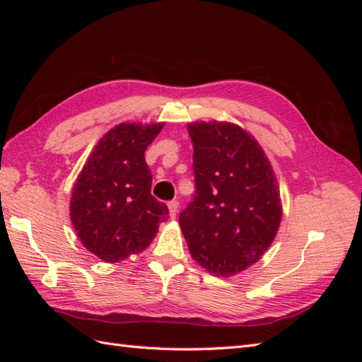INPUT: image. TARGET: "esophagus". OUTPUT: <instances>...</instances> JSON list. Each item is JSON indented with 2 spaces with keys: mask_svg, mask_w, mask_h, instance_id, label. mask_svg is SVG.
Segmentation results:
<instances>
[{
  "mask_svg": "<svg viewBox=\"0 0 362 362\" xmlns=\"http://www.w3.org/2000/svg\"><path fill=\"white\" fill-rule=\"evenodd\" d=\"M168 206H169V214H170V217H172V218L177 217V214H178V201H170V202L168 204Z\"/></svg>",
  "mask_w": 362,
  "mask_h": 362,
  "instance_id": "esophagus-1",
  "label": "esophagus"
}]
</instances>
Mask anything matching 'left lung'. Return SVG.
<instances>
[{"label": "left lung", "instance_id": "left-lung-1", "mask_svg": "<svg viewBox=\"0 0 362 362\" xmlns=\"http://www.w3.org/2000/svg\"><path fill=\"white\" fill-rule=\"evenodd\" d=\"M193 141L194 196L180 214L192 258L216 276L257 262L282 217L278 181L254 136L231 122L187 125Z\"/></svg>", "mask_w": 362, "mask_h": 362}]
</instances>
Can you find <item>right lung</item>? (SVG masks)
<instances>
[{
  "label": "right lung",
  "mask_w": 362,
  "mask_h": 362,
  "mask_svg": "<svg viewBox=\"0 0 362 362\" xmlns=\"http://www.w3.org/2000/svg\"><path fill=\"white\" fill-rule=\"evenodd\" d=\"M160 124H119L98 141L76 178L71 221L84 247L105 262L140 254L154 240L168 206L151 194L145 151Z\"/></svg>",
  "instance_id": "add662e5"
}]
</instances>
